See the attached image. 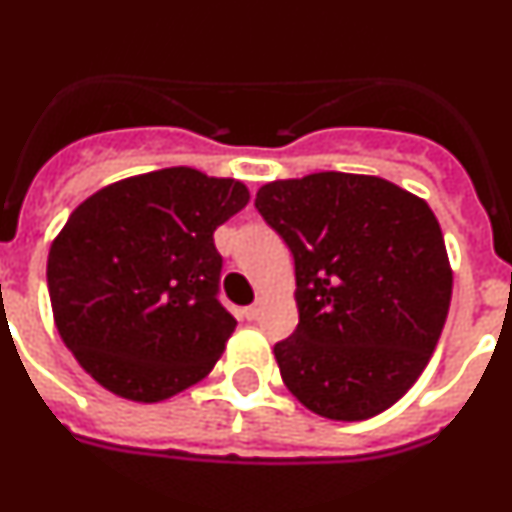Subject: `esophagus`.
<instances>
[{"label":"esophagus","mask_w":512,"mask_h":512,"mask_svg":"<svg viewBox=\"0 0 512 512\" xmlns=\"http://www.w3.org/2000/svg\"><path fill=\"white\" fill-rule=\"evenodd\" d=\"M262 303H255V305H250V308H245V318L247 321H257V318H260L262 315Z\"/></svg>","instance_id":"34e87169"}]
</instances>
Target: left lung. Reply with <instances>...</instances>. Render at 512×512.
Returning <instances> with one entry per match:
<instances>
[{"mask_svg":"<svg viewBox=\"0 0 512 512\" xmlns=\"http://www.w3.org/2000/svg\"><path fill=\"white\" fill-rule=\"evenodd\" d=\"M255 207L295 260L300 321L275 343L290 394L336 422L389 409L429 364L452 300L429 204L379 176L321 171L260 186Z\"/></svg>","mask_w":512,"mask_h":512,"instance_id":"8db88e82","label":"left lung"}]
</instances>
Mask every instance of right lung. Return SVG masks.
I'll return each instance as SVG.
<instances>
[{
	"label": "right lung",
	"mask_w": 512,
	"mask_h": 512,
	"mask_svg": "<svg viewBox=\"0 0 512 512\" xmlns=\"http://www.w3.org/2000/svg\"><path fill=\"white\" fill-rule=\"evenodd\" d=\"M250 191L189 166L103 186L70 214L47 257L65 346L103 389L154 404L202 381L232 336L219 303L214 229Z\"/></svg>",
	"instance_id": "add662e5"
}]
</instances>
